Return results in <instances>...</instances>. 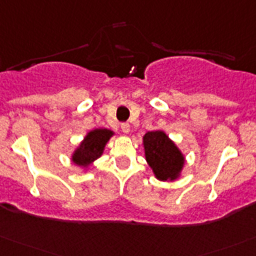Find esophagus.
<instances>
[{"label":"esophagus","mask_w":256,"mask_h":256,"mask_svg":"<svg viewBox=\"0 0 256 256\" xmlns=\"http://www.w3.org/2000/svg\"><path fill=\"white\" fill-rule=\"evenodd\" d=\"M120 128H122V132L126 133V134H128V133H130V123H123L120 126Z\"/></svg>","instance_id":"1"}]
</instances>
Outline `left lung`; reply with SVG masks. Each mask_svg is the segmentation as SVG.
<instances>
[{
  "label": "left lung",
  "mask_w": 256,
  "mask_h": 256,
  "mask_svg": "<svg viewBox=\"0 0 256 256\" xmlns=\"http://www.w3.org/2000/svg\"><path fill=\"white\" fill-rule=\"evenodd\" d=\"M144 154L153 174L160 181H174L181 174L184 157L163 130L147 132L143 137Z\"/></svg>",
  "instance_id": "obj_1"
}]
</instances>
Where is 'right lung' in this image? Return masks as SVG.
Here are the masks:
<instances>
[{"label":"right lung","instance_id":"obj_1","mask_svg":"<svg viewBox=\"0 0 256 256\" xmlns=\"http://www.w3.org/2000/svg\"><path fill=\"white\" fill-rule=\"evenodd\" d=\"M114 134L110 130H94L88 133L79 147L74 150L72 156V162L80 167H89L96 160H98L104 152V147Z\"/></svg>","mask_w":256,"mask_h":256}]
</instances>
